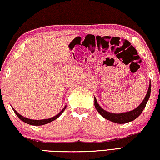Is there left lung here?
Returning <instances> with one entry per match:
<instances>
[{"label":"left lung","mask_w":160,"mask_h":160,"mask_svg":"<svg viewBox=\"0 0 160 160\" xmlns=\"http://www.w3.org/2000/svg\"><path fill=\"white\" fill-rule=\"evenodd\" d=\"M150 93H151V81L149 82L148 91H147V94L145 96V97H144V100L142 101V102L136 108V109L132 110V111H129L127 112L116 114V113H111V112L106 111V110L103 109L102 108L100 107L99 104H98L97 100L96 99L95 97H94V106L98 112H99L103 117L105 118L106 119L109 120V121H111L112 122L117 123V124H125V123L133 121V120L137 119V118L142 114V111H143L144 109L146 107V104L149 99V97H150Z\"/></svg>","instance_id":"left-lung-1"}]
</instances>
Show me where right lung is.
Wrapping results in <instances>:
<instances>
[{"mask_svg":"<svg viewBox=\"0 0 160 160\" xmlns=\"http://www.w3.org/2000/svg\"><path fill=\"white\" fill-rule=\"evenodd\" d=\"M66 106H65L64 107H63V109L61 110V111L58 113L57 115H56V116L51 117V118H49V119H40V120H35V119H28V118H26L22 116L20 114H18V112H17L16 110H15L13 107H12V109H13V112H15V114H16L17 116L18 117L19 119H20L21 121L24 122L26 124H31V125H34V126H41V125H44V124H48V123H50L51 122H53V120H55L57 119V118L59 117L61 114L64 111L65 109H66Z\"/></svg>","mask_w":160,"mask_h":160,"instance_id":"right-lung-1","label":"right lung"}]
</instances>
